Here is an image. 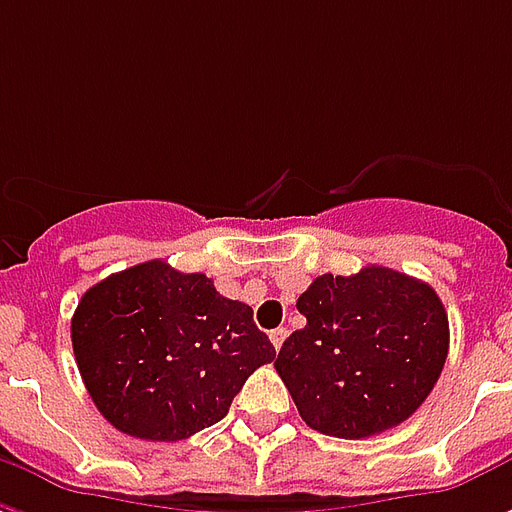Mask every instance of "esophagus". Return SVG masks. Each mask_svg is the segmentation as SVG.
<instances>
[{
	"instance_id": "obj_1",
	"label": "esophagus",
	"mask_w": 512,
	"mask_h": 512,
	"mask_svg": "<svg viewBox=\"0 0 512 512\" xmlns=\"http://www.w3.org/2000/svg\"><path fill=\"white\" fill-rule=\"evenodd\" d=\"M285 340H288V329H285V326H279V329H274V332H271V343H274V348H282V343H285Z\"/></svg>"
}]
</instances>
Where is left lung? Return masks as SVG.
Instances as JSON below:
<instances>
[{"instance_id": "1", "label": "left lung", "mask_w": 512, "mask_h": 512, "mask_svg": "<svg viewBox=\"0 0 512 512\" xmlns=\"http://www.w3.org/2000/svg\"><path fill=\"white\" fill-rule=\"evenodd\" d=\"M307 326L279 348V378L301 419L337 439H367L417 411L450 348L444 304L428 282L384 266L323 274L296 301Z\"/></svg>"}]
</instances>
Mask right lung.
<instances>
[{"mask_svg": "<svg viewBox=\"0 0 512 512\" xmlns=\"http://www.w3.org/2000/svg\"><path fill=\"white\" fill-rule=\"evenodd\" d=\"M76 365L98 411L145 441L211 428L274 345L252 307L219 296L205 274L147 260L101 279L73 312Z\"/></svg>", "mask_w": 512, "mask_h": 512, "instance_id": "obj_1", "label": "right lung"}]
</instances>
